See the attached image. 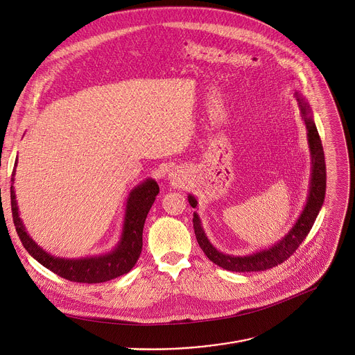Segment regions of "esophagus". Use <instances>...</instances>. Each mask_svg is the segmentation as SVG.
<instances>
[{"mask_svg":"<svg viewBox=\"0 0 355 355\" xmlns=\"http://www.w3.org/2000/svg\"><path fill=\"white\" fill-rule=\"evenodd\" d=\"M168 178H170V181H171L173 184H181V182L184 181V178H182V175L178 173V170H171V171H168Z\"/></svg>","mask_w":355,"mask_h":355,"instance_id":"34e87169","label":"esophagus"}]
</instances>
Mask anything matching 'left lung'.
<instances>
[{
  "mask_svg": "<svg viewBox=\"0 0 355 355\" xmlns=\"http://www.w3.org/2000/svg\"><path fill=\"white\" fill-rule=\"evenodd\" d=\"M293 96L297 101L302 119L306 124L307 144L310 150L311 167L306 205L302 214L299 215L297 220L293 223V227L290 228V231H287V234H284V236L277 239V242H275L269 248L257 249L256 252L248 254H231L218 250L208 239L200 215L194 212L192 222H194V231L198 245L201 246L208 259L222 269H227L231 272H261L280 265L287 259V257H290V254H293V252H296V249L309 235L321 207H323L326 197V163L323 146H321V140L309 102L297 90H295ZM188 202L192 208L198 207V201L192 194H188Z\"/></svg>",
  "mask_w": 355,
  "mask_h": 355,
  "instance_id": "left-lung-1",
  "label": "left lung"
}]
</instances>
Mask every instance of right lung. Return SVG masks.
Instances as JSON below:
<instances>
[{
	"label": "right lung",
	"mask_w": 355,
	"mask_h": 355,
	"mask_svg": "<svg viewBox=\"0 0 355 355\" xmlns=\"http://www.w3.org/2000/svg\"><path fill=\"white\" fill-rule=\"evenodd\" d=\"M17 163L18 158L15 159V167ZM14 181L15 168L11 178V209L15 230L26 252L42 266L63 279L78 283H102L125 275L133 269L141 253L143 228L147 214L159 192L155 180L146 178L128 192L121 234L114 248L106 253L76 257V259L55 256L32 239L19 216Z\"/></svg>",
	"instance_id": "right-lung-1"
}]
</instances>
